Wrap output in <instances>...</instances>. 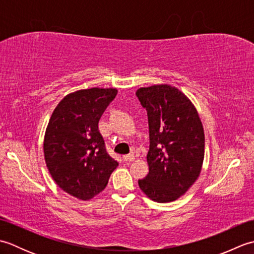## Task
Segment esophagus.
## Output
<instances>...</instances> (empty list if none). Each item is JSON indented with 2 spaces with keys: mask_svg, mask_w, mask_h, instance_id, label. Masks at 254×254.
<instances>
[{
  "mask_svg": "<svg viewBox=\"0 0 254 254\" xmlns=\"http://www.w3.org/2000/svg\"><path fill=\"white\" fill-rule=\"evenodd\" d=\"M135 159V156L132 155V154H128V155H124L123 156V160L124 161H133Z\"/></svg>",
  "mask_w": 254,
  "mask_h": 254,
  "instance_id": "1",
  "label": "esophagus"
}]
</instances>
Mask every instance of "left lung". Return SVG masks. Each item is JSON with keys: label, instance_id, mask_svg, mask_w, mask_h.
Masks as SVG:
<instances>
[{"label": "left lung", "instance_id": "1", "mask_svg": "<svg viewBox=\"0 0 254 254\" xmlns=\"http://www.w3.org/2000/svg\"><path fill=\"white\" fill-rule=\"evenodd\" d=\"M149 126V172L138 180L141 190L158 203L176 201L201 174L205 136L191 100L175 86L153 85L136 90Z\"/></svg>", "mask_w": 254, "mask_h": 254}]
</instances>
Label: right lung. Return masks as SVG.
Returning a JSON list of instances; mask_svg holds the SVG:
<instances>
[{
  "label": "right lung",
  "instance_id": "right-lung-1",
  "mask_svg": "<svg viewBox=\"0 0 254 254\" xmlns=\"http://www.w3.org/2000/svg\"><path fill=\"white\" fill-rule=\"evenodd\" d=\"M117 88L80 89L59 102L46 128L45 160L64 192L88 201L106 188L118 161L107 153L98 122Z\"/></svg>",
  "mask_w": 254,
  "mask_h": 254
}]
</instances>
